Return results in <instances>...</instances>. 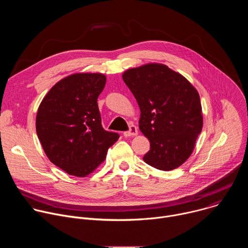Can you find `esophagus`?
<instances>
[{
  "instance_id": "esophagus-1",
  "label": "esophagus",
  "mask_w": 248,
  "mask_h": 248,
  "mask_svg": "<svg viewBox=\"0 0 248 248\" xmlns=\"http://www.w3.org/2000/svg\"><path fill=\"white\" fill-rule=\"evenodd\" d=\"M134 135H137V128L134 125H130L129 126V130L124 132V136H125V137L134 136Z\"/></svg>"
}]
</instances>
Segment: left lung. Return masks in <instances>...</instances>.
<instances>
[{
	"instance_id": "obj_1",
	"label": "left lung",
	"mask_w": 248,
	"mask_h": 248,
	"mask_svg": "<svg viewBox=\"0 0 248 248\" xmlns=\"http://www.w3.org/2000/svg\"><path fill=\"white\" fill-rule=\"evenodd\" d=\"M123 79L139 106V129L150 141L144 162L161 170L179 168L191 155L203 126L197 90L157 62L129 68Z\"/></svg>"
}]
</instances>
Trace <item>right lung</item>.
<instances>
[{"label": "right lung", "mask_w": 248, "mask_h": 248, "mask_svg": "<svg viewBox=\"0 0 248 248\" xmlns=\"http://www.w3.org/2000/svg\"><path fill=\"white\" fill-rule=\"evenodd\" d=\"M103 74L79 73L57 82L36 116V132L49 160L70 175L84 178L107 156L119 134L102 127L97 99Z\"/></svg>", "instance_id": "1"}]
</instances>
